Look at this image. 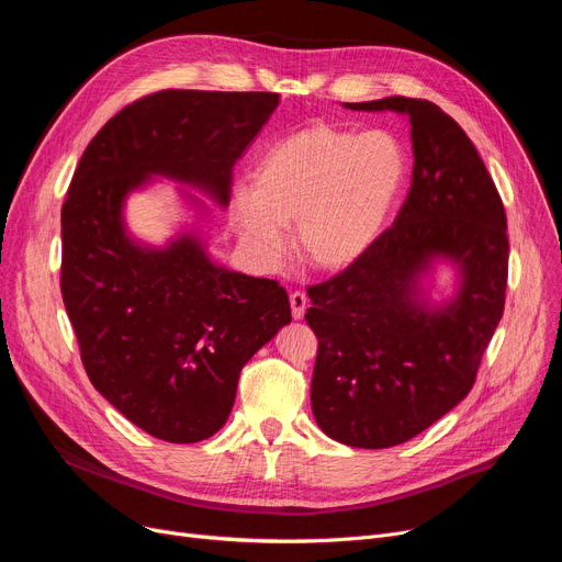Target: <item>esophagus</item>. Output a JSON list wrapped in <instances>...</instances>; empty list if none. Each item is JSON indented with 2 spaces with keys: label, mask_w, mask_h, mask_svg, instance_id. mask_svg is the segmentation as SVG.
<instances>
[{
  "label": "esophagus",
  "mask_w": 562,
  "mask_h": 562,
  "mask_svg": "<svg viewBox=\"0 0 562 562\" xmlns=\"http://www.w3.org/2000/svg\"><path fill=\"white\" fill-rule=\"evenodd\" d=\"M289 303H291V316L301 321L305 316V310H307V296L303 291H293L289 296Z\"/></svg>",
  "instance_id": "obj_1"
}]
</instances>
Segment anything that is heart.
I'll use <instances>...</instances> for the list:
<instances>
[{"instance_id":"obj_1","label":"heart","mask_w":562,"mask_h":562,"mask_svg":"<svg viewBox=\"0 0 562 562\" xmlns=\"http://www.w3.org/2000/svg\"><path fill=\"white\" fill-rule=\"evenodd\" d=\"M405 175L407 157L392 132L312 123L266 150L250 191L232 200L234 225L263 263L282 257L280 227L293 225L301 259L316 271L341 273L385 232Z\"/></svg>"}]
</instances>
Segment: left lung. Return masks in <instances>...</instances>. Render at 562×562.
Listing matches in <instances>:
<instances>
[{
	"label": "left lung",
	"mask_w": 562,
	"mask_h": 562,
	"mask_svg": "<svg viewBox=\"0 0 562 562\" xmlns=\"http://www.w3.org/2000/svg\"><path fill=\"white\" fill-rule=\"evenodd\" d=\"M409 121L415 166L394 225L341 276L310 286L318 337L312 412L356 449H390L453 409L471 390L506 301L504 202L462 127L412 98L344 102ZM454 289L438 294L436 271Z\"/></svg>",
	"instance_id": "1"
}]
</instances>
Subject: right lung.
Here are the masks:
<instances>
[{"label": "right lung", "mask_w": 562, "mask_h": 562, "mask_svg": "<svg viewBox=\"0 0 562 562\" xmlns=\"http://www.w3.org/2000/svg\"><path fill=\"white\" fill-rule=\"evenodd\" d=\"M278 93L161 91L88 143L61 210V293L93 387L134 426L172 445L227 422L244 364L291 323L286 291L212 259L204 223L229 202L232 168ZM157 179L190 211L164 247L126 227V200Z\"/></svg>", "instance_id": "1"}]
</instances>
